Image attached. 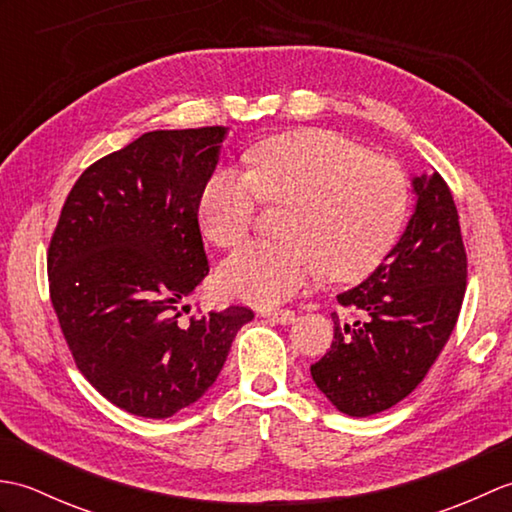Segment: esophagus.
<instances>
[{"label":"esophagus","instance_id":"34e87169","mask_svg":"<svg viewBox=\"0 0 512 512\" xmlns=\"http://www.w3.org/2000/svg\"><path fill=\"white\" fill-rule=\"evenodd\" d=\"M262 317H266L270 321H277L281 325H286V323L295 321V312H292V310H264Z\"/></svg>","mask_w":512,"mask_h":512}]
</instances>
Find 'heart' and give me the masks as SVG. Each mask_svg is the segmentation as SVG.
<instances>
[{"mask_svg": "<svg viewBox=\"0 0 512 512\" xmlns=\"http://www.w3.org/2000/svg\"><path fill=\"white\" fill-rule=\"evenodd\" d=\"M248 171L217 169L200 198V224L213 244L233 248L253 231L259 200L290 204L281 242H250L226 259L228 297L273 308L299 295L323 270L354 279L380 264L405 228L411 184L396 160L365 154L328 129L268 138L246 154Z\"/></svg>", "mask_w": 512, "mask_h": 512, "instance_id": "b5f03b06", "label": "heart"}]
</instances>
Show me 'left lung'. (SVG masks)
Returning <instances> with one entry per match:
<instances>
[{
	"instance_id": "1",
	"label": "left lung",
	"mask_w": 512,
	"mask_h": 512,
	"mask_svg": "<svg viewBox=\"0 0 512 512\" xmlns=\"http://www.w3.org/2000/svg\"><path fill=\"white\" fill-rule=\"evenodd\" d=\"M411 184L405 233L363 284L336 297L354 319L332 312L334 341L310 367L325 398L354 418L394 407L422 383L462 308L466 250L453 195L438 171Z\"/></svg>"
}]
</instances>
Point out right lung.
<instances>
[{
	"instance_id": "1",
	"label": "right lung",
	"mask_w": 512,
	"mask_h": 512,
	"mask_svg": "<svg viewBox=\"0 0 512 512\" xmlns=\"http://www.w3.org/2000/svg\"><path fill=\"white\" fill-rule=\"evenodd\" d=\"M226 134L158 129L96 160L50 239V299L76 367L140 418H171L202 398L255 317L231 306L180 319L209 275L198 211Z\"/></svg>"
}]
</instances>
